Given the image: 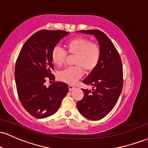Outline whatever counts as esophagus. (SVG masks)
<instances>
[{"mask_svg": "<svg viewBox=\"0 0 148 148\" xmlns=\"http://www.w3.org/2000/svg\"><path fill=\"white\" fill-rule=\"evenodd\" d=\"M68 87H69V91H72V90H74V89L76 88L75 86H74V85H69Z\"/></svg>", "mask_w": 148, "mask_h": 148, "instance_id": "34e87169", "label": "esophagus"}]
</instances>
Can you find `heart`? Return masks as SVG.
Returning <instances> with one entry per match:
<instances>
[{"instance_id": "heart-1", "label": "heart", "mask_w": 148, "mask_h": 148, "mask_svg": "<svg viewBox=\"0 0 148 148\" xmlns=\"http://www.w3.org/2000/svg\"><path fill=\"white\" fill-rule=\"evenodd\" d=\"M65 46L69 54L76 55L74 64L76 66L64 69L58 73V76L60 81L74 84L82 77L83 70L90 73L96 68L100 60L101 49L97 43L83 37L72 39ZM51 57L55 65L61 66L66 60L67 52L59 47H55Z\"/></svg>"}]
</instances>
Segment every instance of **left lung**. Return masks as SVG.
Here are the masks:
<instances>
[{"instance_id": "left-lung-1", "label": "left lung", "mask_w": 148, "mask_h": 148, "mask_svg": "<svg viewBox=\"0 0 148 148\" xmlns=\"http://www.w3.org/2000/svg\"><path fill=\"white\" fill-rule=\"evenodd\" d=\"M79 32L96 37L100 46L101 57L96 68L83 81L85 84L91 85L92 90L83 89L84 97L76 106L80 113L87 119L100 120L114 108L122 92V61L112 42L100 30Z\"/></svg>"}]
</instances>
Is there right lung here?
<instances>
[{
    "mask_svg": "<svg viewBox=\"0 0 148 148\" xmlns=\"http://www.w3.org/2000/svg\"><path fill=\"white\" fill-rule=\"evenodd\" d=\"M69 32L40 30L23 45L15 65L17 93L23 108L36 119L53 115L69 92L66 83L54 82L47 87V80L55 81L51 54L60 39Z\"/></svg>",
    "mask_w": 148,
    "mask_h": 148,
    "instance_id": "obj_1",
    "label": "right lung"
}]
</instances>
